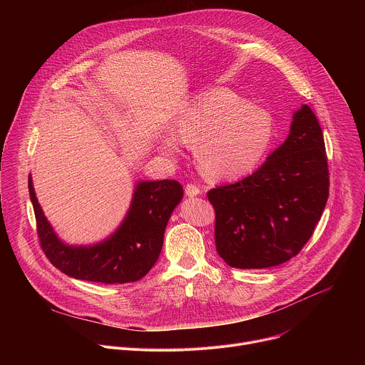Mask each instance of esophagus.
<instances>
[{
	"label": "esophagus",
	"mask_w": 365,
	"mask_h": 365,
	"mask_svg": "<svg viewBox=\"0 0 365 365\" xmlns=\"http://www.w3.org/2000/svg\"><path fill=\"white\" fill-rule=\"evenodd\" d=\"M185 193L189 196V197H193V196H197L202 193V187H199L195 183H187L185 186Z\"/></svg>",
	"instance_id": "1"
}]
</instances>
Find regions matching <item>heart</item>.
I'll use <instances>...</instances> for the list:
<instances>
[{
  "mask_svg": "<svg viewBox=\"0 0 365 365\" xmlns=\"http://www.w3.org/2000/svg\"><path fill=\"white\" fill-rule=\"evenodd\" d=\"M173 138L160 147L178 153V143L195 145L199 169L214 179H237L262 160L272 140L267 113L228 89H210L192 98L173 124Z\"/></svg>",
  "mask_w": 365,
  "mask_h": 365,
  "instance_id": "obj_1",
  "label": "heart"
}]
</instances>
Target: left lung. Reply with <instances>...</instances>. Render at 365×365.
<instances>
[{
    "mask_svg": "<svg viewBox=\"0 0 365 365\" xmlns=\"http://www.w3.org/2000/svg\"><path fill=\"white\" fill-rule=\"evenodd\" d=\"M329 196L322 128L307 106L290 134L252 175L207 192L215 210V245L235 269L274 267L297 255Z\"/></svg>",
    "mask_w": 365,
    "mask_h": 365,
    "instance_id": "left-lung-1",
    "label": "left lung"
}]
</instances>
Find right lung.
Masks as SVG:
<instances>
[{
    "instance_id": "obj_1",
    "label": "right lung",
    "mask_w": 365,
    "mask_h": 365,
    "mask_svg": "<svg viewBox=\"0 0 365 365\" xmlns=\"http://www.w3.org/2000/svg\"><path fill=\"white\" fill-rule=\"evenodd\" d=\"M29 192L34 207L40 247L48 262L73 279L106 284L143 279L158 262L168 221L183 197L178 180L140 182L121 227L106 241L89 247L62 242L37 202L31 178Z\"/></svg>"
}]
</instances>
